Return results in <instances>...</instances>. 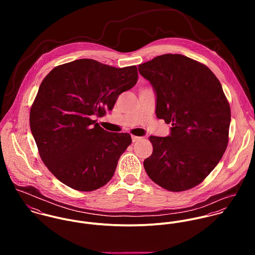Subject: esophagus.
Listing matches in <instances>:
<instances>
[{"label":"esophagus","mask_w":255,"mask_h":255,"mask_svg":"<svg viewBox=\"0 0 255 255\" xmlns=\"http://www.w3.org/2000/svg\"><path fill=\"white\" fill-rule=\"evenodd\" d=\"M131 139H132V142H136V141L140 140V139H141V137H139V136H135V135H131Z\"/></svg>","instance_id":"1"}]
</instances>
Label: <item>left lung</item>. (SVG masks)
Returning a JSON list of instances; mask_svg holds the SVG:
<instances>
[{"instance_id": "1", "label": "left lung", "mask_w": 255, "mask_h": 255, "mask_svg": "<svg viewBox=\"0 0 255 255\" xmlns=\"http://www.w3.org/2000/svg\"><path fill=\"white\" fill-rule=\"evenodd\" d=\"M138 71L156 92L157 118L172 125L169 136H150L146 173L167 190L190 189L213 171L228 146L231 108L222 85L208 67L180 54L158 56Z\"/></svg>"}]
</instances>
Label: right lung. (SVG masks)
Masks as SVG:
<instances>
[{
  "label": "right lung",
  "mask_w": 255,
  "mask_h": 255,
  "mask_svg": "<svg viewBox=\"0 0 255 255\" xmlns=\"http://www.w3.org/2000/svg\"><path fill=\"white\" fill-rule=\"evenodd\" d=\"M137 78L135 66L118 69L91 59L58 66L46 75L29 123L43 163L60 182L93 191L112 179L131 137L105 130L94 119L113 109Z\"/></svg>",
  "instance_id": "1"
}]
</instances>
